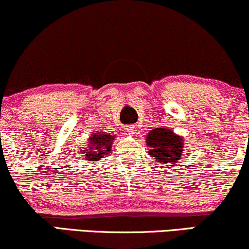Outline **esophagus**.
Returning a JSON list of instances; mask_svg holds the SVG:
<instances>
[{"label":"esophagus","mask_w":249,"mask_h":249,"mask_svg":"<svg viewBox=\"0 0 249 249\" xmlns=\"http://www.w3.org/2000/svg\"><path fill=\"white\" fill-rule=\"evenodd\" d=\"M126 131L128 132V134H131V135H134L135 133H137V128H135V126H128Z\"/></svg>","instance_id":"esophagus-1"}]
</instances>
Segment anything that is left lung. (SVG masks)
<instances>
[{
    "label": "left lung",
    "mask_w": 249,
    "mask_h": 249,
    "mask_svg": "<svg viewBox=\"0 0 249 249\" xmlns=\"http://www.w3.org/2000/svg\"><path fill=\"white\" fill-rule=\"evenodd\" d=\"M185 139L176 134L170 127H156L149 131L146 138V144L149 148L148 154L160 164L175 166L182 155Z\"/></svg>",
    "instance_id": "1"
}]
</instances>
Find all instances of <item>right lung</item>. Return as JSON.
Wrapping results in <instances>:
<instances>
[{"label":"right lung","mask_w":249,"mask_h":249,"mask_svg":"<svg viewBox=\"0 0 249 249\" xmlns=\"http://www.w3.org/2000/svg\"><path fill=\"white\" fill-rule=\"evenodd\" d=\"M114 140L115 135H111L103 131H96L89 134L88 146L86 148H83V150H81V153L85 154V160L94 164L99 160L105 159V155H108L111 152V146Z\"/></svg>","instance_id":"obj_1"}]
</instances>
